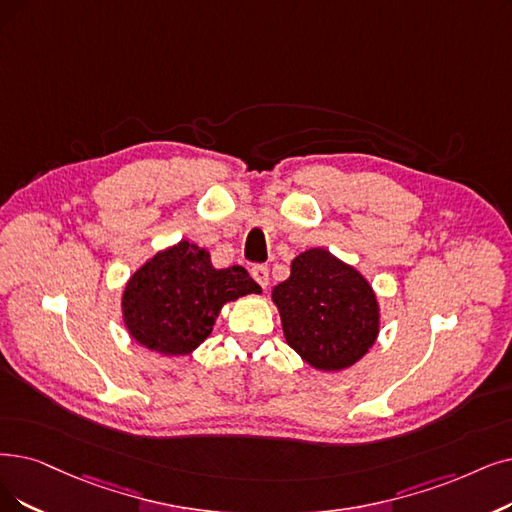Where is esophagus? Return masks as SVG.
Here are the masks:
<instances>
[{
	"instance_id": "esophagus-1",
	"label": "esophagus",
	"mask_w": 512,
	"mask_h": 512,
	"mask_svg": "<svg viewBox=\"0 0 512 512\" xmlns=\"http://www.w3.org/2000/svg\"><path fill=\"white\" fill-rule=\"evenodd\" d=\"M252 277L256 279L260 288H267V285H269V267H267V264H256V267H252Z\"/></svg>"
}]
</instances>
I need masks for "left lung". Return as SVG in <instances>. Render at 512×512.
Returning <instances> with one entry per match:
<instances>
[{
  "instance_id": "8db88e82",
  "label": "left lung",
  "mask_w": 512,
  "mask_h": 512,
  "mask_svg": "<svg viewBox=\"0 0 512 512\" xmlns=\"http://www.w3.org/2000/svg\"><path fill=\"white\" fill-rule=\"evenodd\" d=\"M283 336L321 372H340L372 349L380 306L367 279L323 248L292 260L290 277L273 288Z\"/></svg>"
}]
</instances>
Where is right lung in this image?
Wrapping results in <instances>:
<instances>
[{"label":"right lung","instance_id":"right-lung-1","mask_svg":"<svg viewBox=\"0 0 512 512\" xmlns=\"http://www.w3.org/2000/svg\"><path fill=\"white\" fill-rule=\"evenodd\" d=\"M260 285L243 267L214 269L210 252L180 241L130 277L121 311L130 336L159 355H189L212 334L220 309Z\"/></svg>","mask_w":512,"mask_h":512}]
</instances>
